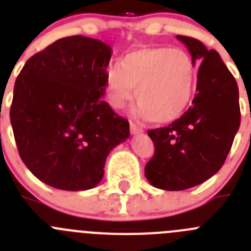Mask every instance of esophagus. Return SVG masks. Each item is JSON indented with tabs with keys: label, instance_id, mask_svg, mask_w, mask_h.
<instances>
[{
	"label": "esophagus",
	"instance_id": "1",
	"mask_svg": "<svg viewBox=\"0 0 251 251\" xmlns=\"http://www.w3.org/2000/svg\"><path fill=\"white\" fill-rule=\"evenodd\" d=\"M130 130L131 134H140V132H142V128L140 126H137L135 123H132V121L130 123Z\"/></svg>",
	"mask_w": 251,
	"mask_h": 251
}]
</instances>
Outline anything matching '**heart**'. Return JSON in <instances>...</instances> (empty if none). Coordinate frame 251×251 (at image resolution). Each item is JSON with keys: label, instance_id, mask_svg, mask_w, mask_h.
I'll return each mask as SVG.
<instances>
[{"label": "heart", "instance_id": "b5f03b06", "mask_svg": "<svg viewBox=\"0 0 251 251\" xmlns=\"http://www.w3.org/2000/svg\"><path fill=\"white\" fill-rule=\"evenodd\" d=\"M198 82V65L187 51L166 46L142 47L107 72V94L114 107L134 98L137 112L156 124L177 120L189 107Z\"/></svg>", "mask_w": 251, "mask_h": 251}]
</instances>
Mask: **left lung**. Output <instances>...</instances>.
<instances>
[{"label":"left lung","instance_id":"obj_1","mask_svg":"<svg viewBox=\"0 0 251 251\" xmlns=\"http://www.w3.org/2000/svg\"><path fill=\"white\" fill-rule=\"evenodd\" d=\"M177 38L199 65L195 98L177 120L148 131L155 152L145 166L146 179L170 191L196 186L215 175L240 126L238 83L219 53L194 37Z\"/></svg>","mask_w":251,"mask_h":251}]
</instances>
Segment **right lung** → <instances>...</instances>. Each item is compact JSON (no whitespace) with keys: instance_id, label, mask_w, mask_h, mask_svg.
<instances>
[{"instance_id":"right-lung-1","label":"right lung","mask_w":251,"mask_h":251,"mask_svg":"<svg viewBox=\"0 0 251 251\" xmlns=\"http://www.w3.org/2000/svg\"><path fill=\"white\" fill-rule=\"evenodd\" d=\"M111 47L95 38H60L27 60L13 89L10 119L20 156L50 186H96L110 151L130 124L102 101Z\"/></svg>"}]
</instances>
